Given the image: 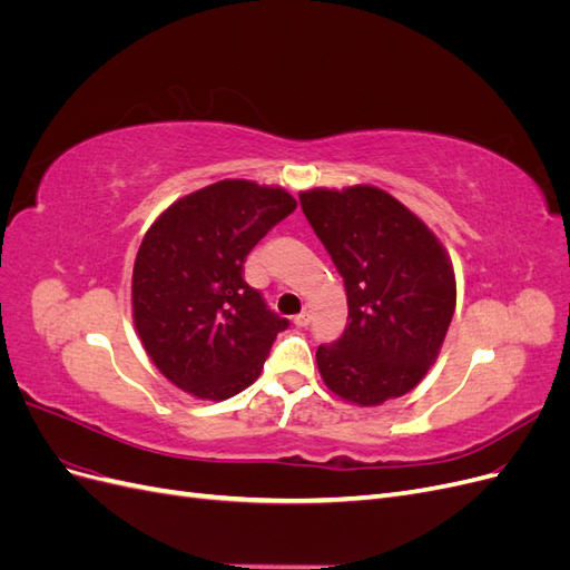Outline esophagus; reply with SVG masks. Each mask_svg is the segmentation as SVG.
<instances>
[{"label": "esophagus", "mask_w": 570, "mask_h": 570, "mask_svg": "<svg viewBox=\"0 0 570 570\" xmlns=\"http://www.w3.org/2000/svg\"><path fill=\"white\" fill-rule=\"evenodd\" d=\"M308 321H312V314H308V312H302V314L295 316V325H297V327H306Z\"/></svg>", "instance_id": "1"}]
</instances>
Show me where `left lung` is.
<instances>
[{"mask_svg":"<svg viewBox=\"0 0 570 570\" xmlns=\"http://www.w3.org/2000/svg\"><path fill=\"white\" fill-rule=\"evenodd\" d=\"M302 212L347 292L344 333L316 350L325 385L377 406L421 383L456 306L450 258L404 204L377 187L302 193Z\"/></svg>","mask_w":570,"mask_h":570,"instance_id":"left-lung-1","label":"left lung"}]
</instances>
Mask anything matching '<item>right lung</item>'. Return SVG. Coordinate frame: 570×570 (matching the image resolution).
I'll list each match as a JSON object with an SVG mask.
<instances>
[{"label":"right lung","instance_id":"1","mask_svg":"<svg viewBox=\"0 0 570 570\" xmlns=\"http://www.w3.org/2000/svg\"><path fill=\"white\" fill-rule=\"evenodd\" d=\"M295 209L283 187L220 180L154 220L132 268V316L170 383L218 402L256 381L289 321L247 285L245 262Z\"/></svg>","mask_w":570,"mask_h":570}]
</instances>
